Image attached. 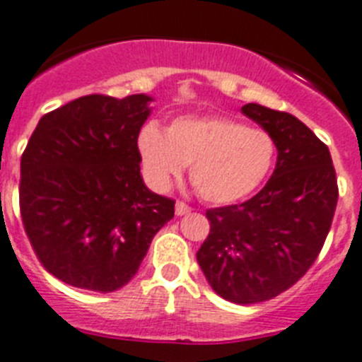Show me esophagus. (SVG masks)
I'll return each instance as SVG.
<instances>
[{
	"label": "esophagus",
	"instance_id": "obj_1",
	"mask_svg": "<svg viewBox=\"0 0 362 362\" xmlns=\"http://www.w3.org/2000/svg\"><path fill=\"white\" fill-rule=\"evenodd\" d=\"M187 213H190V205H187L185 202H181V199H177V204H175V215H187Z\"/></svg>",
	"mask_w": 362,
	"mask_h": 362
}]
</instances>
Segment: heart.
Segmentation results:
<instances>
[{
	"label": "heart",
	"mask_w": 362,
	"mask_h": 362,
	"mask_svg": "<svg viewBox=\"0 0 362 362\" xmlns=\"http://www.w3.org/2000/svg\"><path fill=\"white\" fill-rule=\"evenodd\" d=\"M147 179L164 190L190 164V181L205 202L230 204L252 194L276 157L273 136L226 115H183L160 131L147 123L138 134Z\"/></svg>",
	"instance_id": "1"
}]
</instances>
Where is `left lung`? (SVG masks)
Here are the masks:
<instances>
[{
  "label": "left lung",
  "instance_id": "1",
  "mask_svg": "<svg viewBox=\"0 0 362 362\" xmlns=\"http://www.w3.org/2000/svg\"><path fill=\"white\" fill-rule=\"evenodd\" d=\"M279 151L267 185L247 202L205 211L209 235L196 252L211 288L237 305L290 290L316 262L338 202L329 147L288 112L245 104Z\"/></svg>",
  "mask_w": 362,
  "mask_h": 362
}]
</instances>
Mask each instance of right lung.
Masks as SVG:
<instances>
[{"mask_svg":"<svg viewBox=\"0 0 362 362\" xmlns=\"http://www.w3.org/2000/svg\"><path fill=\"white\" fill-rule=\"evenodd\" d=\"M147 95H86L40 117L20 160V215L39 262L108 293L136 274L175 202L147 189L138 134Z\"/></svg>","mask_w":362,"mask_h":362,"instance_id":"1","label":"right lung"}]
</instances>
